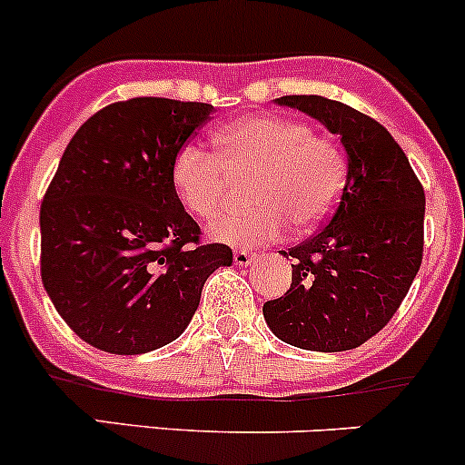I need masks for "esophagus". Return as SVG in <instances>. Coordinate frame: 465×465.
Segmentation results:
<instances>
[{
    "label": "esophagus",
    "mask_w": 465,
    "mask_h": 465,
    "mask_svg": "<svg viewBox=\"0 0 465 465\" xmlns=\"http://www.w3.org/2000/svg\"><path fill=\"white\" fill-rule=\"evenodd\" d=\"M254 259H256V254H252V252H247V250L233 252V261H236V265H241V267L252 265V261H254Z\"/></svg>",
    "instance_id": "esophagus-1"
}]
</instances>
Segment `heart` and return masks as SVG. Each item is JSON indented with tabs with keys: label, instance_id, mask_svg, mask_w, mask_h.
I'll return each mask as SVG.
<instances>
[{
	"label": "heart",
	"instance_id": "obj_1",
	"mask_svg": "<svg viewBox=\"0 0 465 465\" xmlns=\"http://www.w3.org/2000/svg\"><path fill=\"white\" fill-rule=\"evenodd\" d=\"M215 153L189 142L175 153L171 182L186 211L213 220L229 193V175L250 177L256 203L227 213L211 236L229 245L279 241L294 224L308 232L335 211L346 184V157L331 137L288 116L250 114L213 133Z\"/></svg>",
	"mask_w": 465,
	"mask_h": 465
}]
</instances>
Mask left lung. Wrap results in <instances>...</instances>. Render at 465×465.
<instances>
[{
  "instance_id": "1",
  "label": "left lung",
  "mask_w": 465,
  "mask_h": 465,
  "mask_svg": "<svg viewBox=\"0 0 465 465\" xmlns=\"http://www.w3.org/2000/svg\"><path fill=\"white\" fill-rule=\"evenodd\" d=\"M340 134L346 184L315 236L290 247L292 283L265 302L279 340L337 353L371 340L396 315L423 261L425 191L410 159L371 116L323 96H281Z\"/></svg>"
}]
</instances>
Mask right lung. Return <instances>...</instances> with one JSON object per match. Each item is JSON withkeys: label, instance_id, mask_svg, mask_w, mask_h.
I'll use <instances>...</instances> for the list:
<instances>
[{"label": "right lung", "instance_id": "add662e5", "mask_svg": "<svg viewBox=\"0 0 465 465\" xmlns=\"http://www.w3.org/2000/svg\"><path fill=\"white\" fill-rule=\"evenodd\" d=\"M213 114L209 103L139 96L89 116L64 148L40 209V274L58 315L94 349L171 344L232 247L200 242L171 163Z\"/></svg>", "mask_w": 465, "mask_h": 465}]
</instances>
